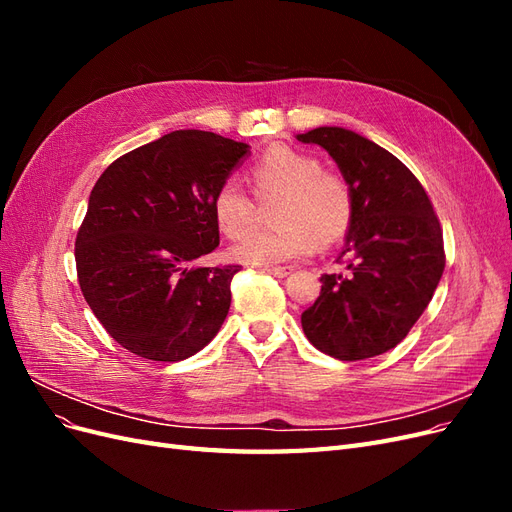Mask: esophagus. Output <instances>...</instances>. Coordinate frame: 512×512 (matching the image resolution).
I'll return each instance as SVG.
<instances>
[{"label":"esophagus","instance_id":"34e87169","mask_svg":"<svg viewBox=\"0 0 512 512\" xmlns=\"http://www.w3.org/2000/svg\"><path fill=\"white\" fill-rule=\"evenodd\" d=\"M262 271H267V273H271L275 277H286V275L292 273V267H265Z\"/></svg>","mask_w":512,"mask_h":512}]
</instances>
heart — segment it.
I'll return each mask as SVG.
<instances>
[{"mask_svg": "<svg viewBox=\"0 0 512 512\" xmlns=\"http://www.w3.org/2000/svg\"><path fill=\"white\" fill-rule=\"evenodd\" d=\"M254 194L277 200L271 220L277 228L252 232L230 256L256 267H273L344 239L352 224L354 194L344 175L322 170L320 160L292 147L275 145L252 168ZM215 222L228 237H239L256 222V205L237 179H226L213 196Z\"/></svg>", "mask_w": 512, "mask_h": 512, "instance_id": "1", "label": "heart"}]
</instances>
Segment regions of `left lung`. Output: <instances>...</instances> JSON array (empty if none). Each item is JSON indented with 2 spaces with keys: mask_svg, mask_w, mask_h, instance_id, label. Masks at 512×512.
I'll list each match as a JSON object with an SVG mask.
<instances>
[{
  "mask_svg": "<svg viewBox=\"0 0 512 512\" xmlns=\"http://www.w3.org/2000/svg\"><path fill=\"white\" fill-rule=\"evenodd\" d=\"M297 138L327 151L354 194L348 273L320 277L303 331L333 359H371L408 335L438 288L446 262L438 215L406 164L369 138L335 126Z\"/></svg>",
  "mask_w": 512,
  "mask_h": 512,
  "instance_id": "8db88e82",
  "label": "left lung"
}]
</instances>
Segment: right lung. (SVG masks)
<instances>
[{"instance_id":"add662e5","label":"right lung","mask_w":512,"mask_h":512,"mask_svg":"<svg viewBox=\"0 0 512 512\" xmlns=\"http://www.w3.org/2000/svg\"><path fill=\"white\" fill-rule=\"evenodd\" d=\"M250 145L175 130L108 166L76 235L83 297L119 346L177 363L218 335L241 267H190L220 245L213 196Z\"/></svg>"}]
</instances>
